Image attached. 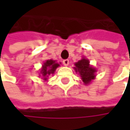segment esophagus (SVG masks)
Segmentation results:
<instances>
[{
	"mask_svg": "<svg viewBox=\"0 0 130 130\" xmlns=\"http://www.w3.org/2000/svg\"><path fill=\"white\" fill-rule=\"evenodd\" d=\"M63 63L64 66H68L69 63V61L68 59H65V60L63 61Z\"/></svg>",
	"mask_w": 130,
	"mask_h": 130,
	"instance_id": "34e87169",
	"label": "esophagus"
}]
</instances>
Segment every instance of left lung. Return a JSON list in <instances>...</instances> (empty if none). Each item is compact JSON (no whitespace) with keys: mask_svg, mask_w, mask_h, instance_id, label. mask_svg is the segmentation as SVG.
Listing matches in <instances>:
<instances>
[{"mask_svg":"<svg viewBox=\"0 0 130 130\" xmlns=\"http://www.w3.org/2000/svg\"><path fill=\"white\" fill-rule=\"evenodd\" d=\"M74 69L76 72H79L82 77L83 83L85 84H88L93 79L95 75V72H96L95 69L90 67L89 61L85 58H83L75 63Z\"/></svg>","mask_w":130,"mask_h":130,"instance_id":"obj_1","label":"left lung"}]
</instances>
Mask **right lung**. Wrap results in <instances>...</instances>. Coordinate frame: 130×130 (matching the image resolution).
Here are the masks:
<instances>
[{"label": "right lung", "instance_id": "right-lung-1", "mask_svg": "<svg viewBox=\"0 0 130 130\" xmlns=\"http://www.w3.org/2000/svg\"><path fill=\"white\" fill-rule=\"evenodd\" d=\"M59 67V64L56 63L55 61L53 60H47L46 62L44 63V65L43 66L42 70H41V75L43 76V77H45L44 79H47V77H48L49 75L52 74L54 73L56 69Z\"/></svg>", "mask_w": 130, "mask_h": 130}]
</instances>
